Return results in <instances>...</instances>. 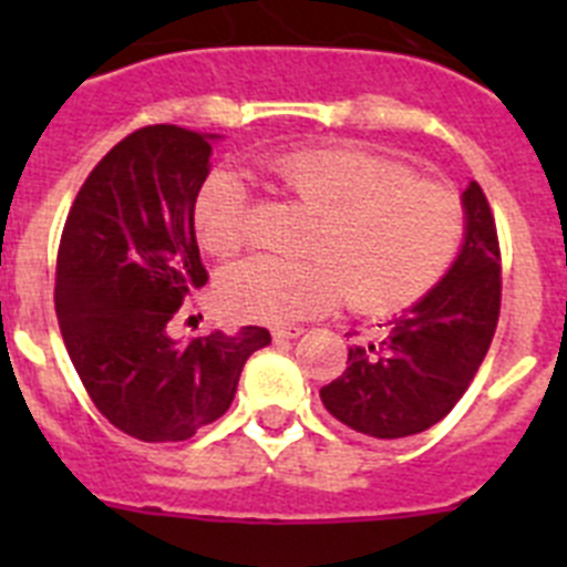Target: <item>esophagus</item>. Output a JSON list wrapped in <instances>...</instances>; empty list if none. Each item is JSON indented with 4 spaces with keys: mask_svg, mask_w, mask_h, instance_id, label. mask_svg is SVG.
I'll return each mask as SVG.
<instances>
[{
    "mask_svg": "<svg viewBox=\"0 0 567 567\" xmlns=\"http://www.w3.org/2000/svg\"><path fill=\"white\" fill-rule=\"evenodd\" d=\"M303 334V327H275L272 338L275 340H295Z\"/></svg>",
    "mask_w": 567,
    "mask_h": 567,
    "instance_id": "obj_1",
    "label": "esophagus"
}]
</instances>
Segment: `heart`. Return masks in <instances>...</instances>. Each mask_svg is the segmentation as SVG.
Listing matches in <instances>:
<instances>
[{
  "instance_id": "heart-1",
  "label": "heart",
  "mask_w": 567,
  "mask_h": 567,
  "mask_svg": "<svg viewBox=\"0 0 567 567\" xmlns=\"http://www.w3.org/2000/svg\"><path fill=\"white\" fill-rule=\"evenodd\" d=\"M269 175L287 202L315 215L309 258L244 260L218 284L233 315L289 323L340 298L363 315L409 309L449 275L465 244L463 198L405 164L358 147H298L275 155ZM195 235L215 258L247 247L252 207L238 178L215 173L195 202Z\"/></svg>"
}]
</instances>
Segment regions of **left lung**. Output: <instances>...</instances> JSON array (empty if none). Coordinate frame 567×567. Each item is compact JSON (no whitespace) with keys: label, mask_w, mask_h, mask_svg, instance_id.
<instances>
[{"label":"left lung","mask_w":567,"mask_h":567,"mask_svg":"<svg viewBox=\"0 0 567 567\" xmlns=\"http://www.w3.org/2000/svg\"><path fill=\"white\" fill-rule=\"evenodd\" d=\"M465 244L432 292L389 323L374 343H354L349 365L320 389L327 412L360 434L398 440L452 412L477 374L499 320V240L477 182L463 193Z\"/></svg>","instance_id":"1"}]
</instances>
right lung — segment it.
I'll list each match as a JSON object with an SVG mask.
<instances>
[{"label":"right lung","mask_w":567,"mask_h":567,"mask_svg":"<svg viewBox=\"0 0 567 567\" xmlns=\"http://www.w3.org/2000/svg\"><path fill=\"white\" fill-rule=\"evenodd\" d=\"M215 135L150 124L93 167L64 221L56 318L99 412L144 443H178L221 417L264 327L178 343L167 323L207 284L195 198Z\"/></svg>","instance_id":"1"}]
</instances>
